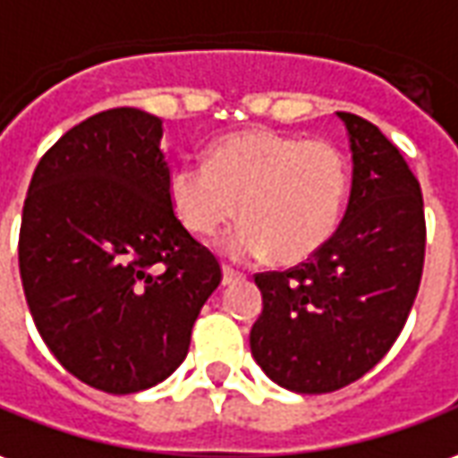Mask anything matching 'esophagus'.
<instances>
[{
    "instance_id": "1",
    "label": "esophagus",
    "mask_w": 458,
    "mask_h": 458,
    "mask_svg": "<svg viewBox=\"0 0 458 458\" xmlns=\"http://www.w3.org/2000/svg\"><path fill=\"white\" fill-rule=\"evenodd\" d=\"M242 279V274H236L234 269H229V267H224L222 269V284L224 286H229V284H234Z\"/></svg>"
}]
</instances>
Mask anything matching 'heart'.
I'll use <instances>...</instances> for the list:
<instances>
[{"mask_svg": "<svg viewBox=\"0 0 458 458\" xmlns=\"http://www.w3.org/2000/svg\"><path fill=\"white\" fill-rule=\"evenodd\" d=\"M346 184V162L329 141L244 129L211 144L204 164H179L166 194L176 219L197 239L216 234L239 209L244 222L219 242L229 259L274 254L294 264L336 232Z\"/></svg>", "mask_w": 458, "mask_h": 458, "instance_id": "b5f03b06", "label": "heart"}]
</instances>
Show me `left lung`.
Returning a JSON list of instances; mask_svg holds the SVG:
<instances>
[{
	"mask_svg": "<svg viewBox=\"0 0 458 458\" xmlns=\"http://www.w3.org/2000/svg\"><path fill=\"white\" fill-rule=\"evenodd\" d=\"M352 151L339 229L289 271L257 276L249 344L264 374L296 394L336 392L379 364L402 334L424 269V201L399 149L361 116L336 112Z\"/></svg>",
	"mask_w": 458,
	"mask_h": 458,
	"instance_id": "obj_1",
	"label": "left lung"
}]
</instances>
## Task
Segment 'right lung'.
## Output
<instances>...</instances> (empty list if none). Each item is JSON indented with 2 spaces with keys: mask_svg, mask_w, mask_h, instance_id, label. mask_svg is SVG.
Segmentation results:
<instances>
[{
  "mask_svg": "<svg viewBox=\"0 0 458 458\" xmlns=\"http://www.w3.org/2000/svg\"><path fill=\"white\" fill-rule=\"evenodd\" d=\"M162 134L159 116L131 106L84 119L37 164L21 211L19 274L37 331L106 394L166 379L222 282L172 211Z\"/></svg>",
  "mask_w": 458,
  "mask_h": 458,
  "instance_id": "obj_1",
  "label": "right lung"
}]
</instances>
